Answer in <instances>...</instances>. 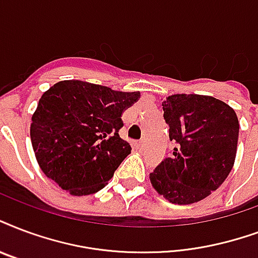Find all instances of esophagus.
I'll use <instances>...</instances> for the list:
<instances>
[{
  "instance_id": "esophagus-1",
  "label": "esophagus",
  "mask_w": 258,
  "mask_h": 258,
  "mask_svg": "<svg viewBox=\"0 0 258 258\" xmlns=\"http://www.w3.org/2000/svg\"><path fill=\"white\" fill-rule=\"evenodd\" d=\"M138 147H139L141 150H145V147H146V142H145V141H139V143H138Z\"/></svg>"
}]
</instances>
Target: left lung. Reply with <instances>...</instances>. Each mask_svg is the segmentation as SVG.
<instances>
[{"label": "left lung", "mask_w": 258, "mask_h": 258, "mask_svg": "<svg viewBox=\"0 0 258 258\" xmlns=\"http://www.w3.org/2000/svg\"><path fill=\"white\" fill-rule=\"evenodd\" d=\"M173 155L150 173L151 185L174 204H192L216 190L233 169L238 117L211 96L172 94L162 101Z\"/></svg>", "instance_id": "left-lung-1"}]
</instances>
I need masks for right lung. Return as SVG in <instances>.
<instances>
[{
	"label": "right lung",
	"instance_id": "1",
	"mask_svg": "<svg viewBox=\"0 0 258 258\" xmlns=\"http://www.w3.org/2000/svg\"><path fill=\"white\" fill-rule=\"evenodd\" d=\"M139 97V92L78 80L51 86L31 123V142L43 173L74 196L103 189L131 153L119 130L121 113Z\"/></svg>",
	"mask_w": 258,
	"mask_h": 258
}]
</instances>
